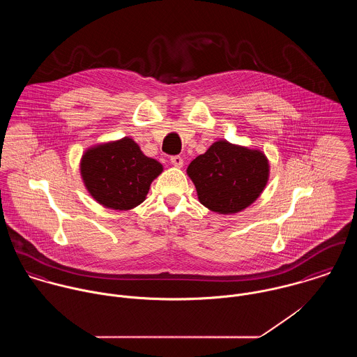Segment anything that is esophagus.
I'll use <instances>...</instances> for the list:
<instances>
[{"label":"esophagus","instance_id":"1","mask_svg":"<svg viewBox=\"0 0 357 357\" xmlns=\"http://www.w3.org/2000/svg\"><path fill=\"white\" fill-rule=\"evenodd\" d=\"M170 162H172V165H174L176 167H181V166H183V158H181L180 155H173V156L170 158Z\"/></svg>","mask_w":357,"mask_h":357}]
</instances>
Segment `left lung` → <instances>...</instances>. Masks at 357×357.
Returning a JSON list of instances; mask_svg holds the SVG:
<instances>
[{
	"instance_id": "1",
	"label": "left lung",
	"mask_w": 357,
	"mask_h": 357,
	"mask_svg": "<svg viewBox=\"0 0 357 357\" xmlns=\"http://www.w3.org/2000/svg\"><path fill=\"white\" fill-rule=\"evenodd\" d=\"M199 202L220 214L238 213L255 202L264 191L269 163L264 153L215 142L197 156L187 169Z\"/></svg>"
}]
</instances>
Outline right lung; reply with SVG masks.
Returning <instances> with one entry per match:
<instances>
[{
    "label": "right lung",
    "instance_id": "right-lung-1",
    "mask_svg": "<svg viewBox=\"0 0 357 357\" xmlns=\"http://www.w3.org/2000/svg\"><path fill=\"white\" fill-rule=\"evenodd\" d=\"M162 165L142 153L129 137L89 149L81 160V176L89 194L114 210L142 204Z\"/></svg>",
    "mask_w": 357,
    "mask_h": 357
}]
</instances>
